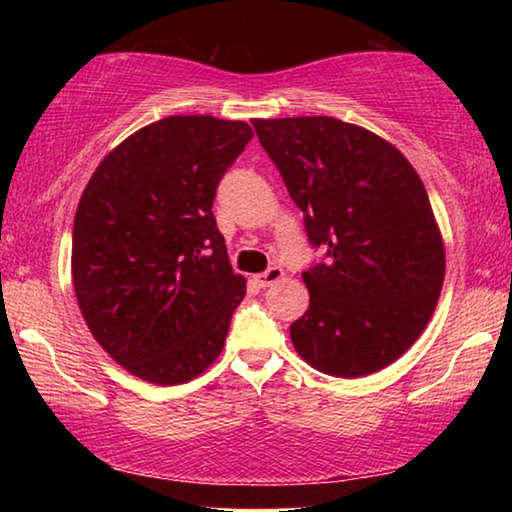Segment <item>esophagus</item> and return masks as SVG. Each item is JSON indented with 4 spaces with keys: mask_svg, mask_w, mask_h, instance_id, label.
<instances>
[{
    "mask_svg": "<svg viewBox=\"0 0 512 512\" xmlns=\"http://www.w3.org/2000/svg\"><path fill=\"white\" fill-rule=\"evenodd\" d=\"M284 277V271L280 266H271V268H266L264 273H259V275H255V282L259 284V287L262 289H266V287H271V284H275V282H280Z\"/></svg>",
    "mask_w": 512,
    "mask_h": 512,
    "instance_id": "esophagus-1",
    "label": "esophagus"
}]
</instances>
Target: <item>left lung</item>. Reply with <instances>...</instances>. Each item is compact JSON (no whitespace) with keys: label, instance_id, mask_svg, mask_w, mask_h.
Here are the masks:
<instances>
[{"label":"left lung","instance_id":"8db88e82","mask_svg":"<svg viewBox=\"0 0 512 512\" xmlns=\"http://www.w3.org/2000/svg\"><path fill=\"white\" fill-rule=\"evenodd\" d=\"M325 259L302 273L309 309L293 348L332 377L391 366L418 341L445 280L422 180L393 144L334 117L253 119Z\"/></svg>","mask_w":512,"mask_h":512}]
</instances>
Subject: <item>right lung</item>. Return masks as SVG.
I'll list each match as a JSON object with an SVG mask.
<instances>
[{
	"mask_svg": "<svg viewBox=\"0 0 512 512\" xmlns=\"http://www.w3.org/2000/svg\"><path fill=\"white\" fill-rule=\"evenodd\" d=\"M246 121L173 115L101 160L76 207L72 280L97 343L160 386L194 379L219 357L246 296L212 203L246 144Z\"/></svg>",
	"mask_w": 512,
	"mask_h": 512,
	"instance_id": "1",
	"label": "right lung"
}]
</instances>
